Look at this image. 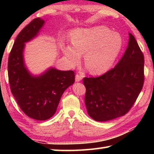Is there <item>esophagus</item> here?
<instances>
[{
  "mask_svg": "<svg viewBox=\"0 0 154 154\" xmlns=\"http://www.w3.org/2000/svg\"><path fill=\"white\" fill-rule=\"evenodd\" d=\"M82 75H79V74H77L75 75V82H80L81 80L82 79Z\"/></svg>",
  "mask_w": 154,
  "mask_h": 154,
  "instance_id": "1",
  "label": "esophagus"
}]
</instances>
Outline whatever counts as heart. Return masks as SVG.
<instances>
[{"instance_id":"heart-1","label":"heart","mask_w":154,"mask_h":154,"mask_svg":"<svg viewBox=\"0 0 154 154\" xmlns=\"http://www.w3.org/2000/svg\"><path fill=\"white\" fill-rule=\"evenodd\" d=\"M71 44L62 43L64 55L71 66H75L84 54L85 64L93 74H102L110 69L121 51L119 34L105 26L76 28L70 33Z\"/></svg>"}]
</instances>
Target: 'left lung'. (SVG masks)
Returning <instances> with one entry per match:
<instances>
[{
  "instance_id": "8db88e82",
  "label": "left lung",
  "mask_w": 154,
  "mask_h": 154,
  "mask_svg": "<svg viewBox=\"0 0 154 154\" xmlns=\"http://www.w3.org/2000/svg\"><path fill=\"white\" fill-rule=\"evenodd\" d=\"M144 83V56L134 36L129 33L128 48L113 69L98 77H85L88 113L97 122H106L128 112Z\"/></svg>"
}]
</instances>
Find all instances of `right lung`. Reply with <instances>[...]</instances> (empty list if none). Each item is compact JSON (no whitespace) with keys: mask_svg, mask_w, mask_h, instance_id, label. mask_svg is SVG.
<instances>
[{"mask_svg":"<svg viewBox=\"0 0 154 154\" xmlns=\"http://www.w3.org/2000/svg\"><path fill=\"white\" fill-rule=\"evenodd\" d=\"M45 20L34 19L17 35L10 52L8 76L10 88L23 112L36 120H47L54 116L62 94L75 82L72 71L54 67L39 75H33L25 64V43L38 35Z\"/></svg>","mask_w":154,"mask_h":154,"instance_id":"add662e5","label":"right lung"}]
</instances>
